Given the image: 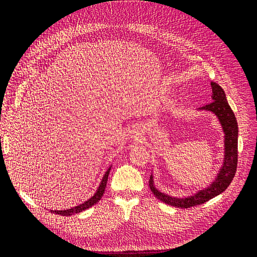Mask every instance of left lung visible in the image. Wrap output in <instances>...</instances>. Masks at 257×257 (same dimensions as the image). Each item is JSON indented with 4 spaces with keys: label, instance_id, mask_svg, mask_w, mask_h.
Masks as SVG:
<instances>
[{
    "label": "left lung",
    "instance_id": "1",
    "mask_svg": "<svg viewBox=\"0 0 257 257\" xmlns=\"http://www.w3.org/2000/svg\"><path fill=\"white\" fill-rule=\"evenodd\" d=\"M212 102L198 108V110L210 111L216 115L224 133V158L222 166L214 180L207 188L199 190L188 197H176L161 192L154 184L153 174L150 177L149 186L154 196L163 203L177 208H190L201 205L211 198L220 195L235 177L238 161V124L226 99L224 90L215 82H211Z\"/></svg>",
    "mask_w": 257,
    "mask_h": 257
}]
</instances>
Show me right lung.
Listing matches in <instances>:
<instances>
[{
  "mask_svg": "<svg viewBox=\"0 0 257 257\" xmlns=\"http://www.w3.org/2000/svg\"><path fill=\"white\" fill-rule=\"evenodd\" d=\"M110 169H111V165L109 166V168L107 169V172L104 174L103 178H102V181H100L98 188L96 190V192L94 193V195L91 196L87 201H84V203L73 207L71 209H66V210H51V212L53 213H57L60 215H63V216H69V215H73L76 213H79L81 211H84L85 209H88L90 207H92L93 205H95L97 201L102 198L103 194L105 192V188H106V184H107V180H108V175L110 173Z\"/></svg>",
  "mask_w": 257,
  "mask_h": 257,
  "instance_id": "right-lung-1",
  "label": "right lung"
}]
</instances>
